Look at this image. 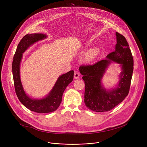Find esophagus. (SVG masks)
Wrapping results in <instances>:
<instances>
[{"instance_id": "esophagus-1", "label": "esophagus", "mask_w": 147, "mask_h": 147, "mask_svg": "<svg viewBox=\"0 0 147 147\" xmlns=\"http://www.w3.org/2000/svg\"><path fill=\"white\" fill-rule=\"evenodd\" d=\"M80 76V74L78 71H75L74 72V78L75 79H78Z\"/></svg>"}]
</instances>
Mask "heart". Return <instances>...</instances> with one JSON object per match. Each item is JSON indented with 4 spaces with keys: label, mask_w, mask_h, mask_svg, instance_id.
Wrapping results in <instances>:
<instances>
[{
    "label": "heart",
    "mask_w": 147,
    "mask_h": 147,
    "mask_svg": "<svg viewBox=\"0 0 147 147\" xmlns=\"http://www.w3.org/2000/svg\"><path fill=\"white\" fill-rule=\"evenodd\" d=\"M99 53V50L98 49L94 48L89 50L85 55V61L86 62H90L94 60L96 57L97 56Z\"/></svg>",
    "instance_id": "b5f03b06"
}]
</instances>
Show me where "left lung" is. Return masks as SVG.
<instances>
[{"instance_id":"8db88e82","label":"left lung","mask_w":147,"mask_h":147,"mask_svg":"<svg viewBox=\"0 0 147 147\" xmlns=\"http://www.w3.org/2000/svg\"><path fill=\"white\" fill-rule=\"evenodd\" d=\"M115 49L106 58L93 64L81 65L79 70L85 83L84 103L90 110L104 112L112 110L127 96L134 70V59L126 38L116 32ZM113 60L120 63L123 71L117 88L107 91L101 85L100 80L105 68Z\"/></svg>"}]
</instances>
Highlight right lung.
I'll use <instances>...</instances> for the list:
<instances>
[{
    "label": "right lung",
    "instance_id": "obj_1",
    "mask_svg": "<svg viewBox=\"0 0 147 147\" xmlns=\"http://www.w3.org/2000/svg\"><path fill=\"white\" fill-rule=\"evenodd\" d=\"M43 34L34 33L25 35L18 44L12 62V73L16 94L21 103L31 111L47 113L55 111L61 104L64 90L74 78V71L71 70L59 76L52 90L49 95L41 100H33L29 98L24 91L20 78V64L22 53L34 42L46 38Z\"/></svg>",
    "mask_w": 147,
    "mask_h": 147
}]
</instances>
